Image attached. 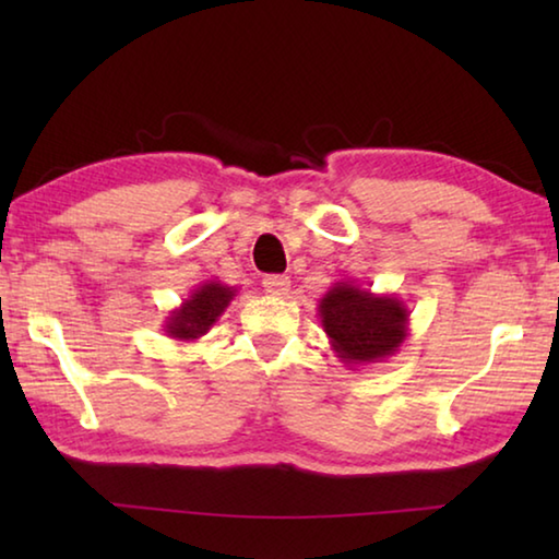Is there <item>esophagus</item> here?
I'll return each mask as SVG.
<instances>
[{"mask_svg":"<svg viewBox=\"0 0 559 559\" xmlns=\"http://www.w3.org/2000/svg\"><path fill=\"white\" fill-rule=\"evenodd\" d=\"M290 288L288 276H266L263 278V290L271 293V296H286Z\"/></svg>","mask_w":559,"mask_h":559,"instance_id":"esophagus-1","label":"esophagus"}]
</instances>
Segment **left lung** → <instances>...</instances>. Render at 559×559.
<instances>
[{
	"instance_id": "obj_1",
	"label": "left lung",
	"mask_w": 559,
	"mask_h": 559,
	"mask_svg": "<svg viewBox=\"0 0 559 559\" xmlns=\"http://www.w3.org/2000/svg\"><path fill=\"white\" fill-rule=\"evenodd\" d=\"M335 357L347 367L374 365L392 357L409 335V310L394 293H372L353 281L333 283L318 300Z\"/></svg>"
}]
</instances>
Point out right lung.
<instances>
[{
  "label": "right lung",
  "instance_id": "right-lung-1",
  "mask_svg": "<svg viewBox=\"0 0 559 559\" xmlns=\"http://www.w3.org/2000/svg\"><path fill=\"white\" fill-rule=\"evenodd\" d=\"M236 293L239 288L224 286L216 278L200 283L175 310H169L165 318V335L177 343H197L216 325Z\"/></svg>",
  "mask_w": 559,
  "mask_h": 559
}]
</instances>
